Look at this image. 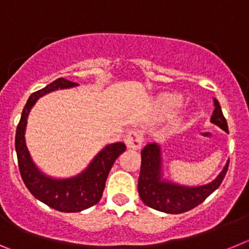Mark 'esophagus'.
<instances>
[{"instance_id":"1","label":"esophagus","mask_w":249,"mask_h":249,"mask_svg":"<svg viewBox=\"0 0 249 249\" xmlns=\"http://www.w3.org/2000/svg\"><path fill=\"white\" fill-rule=\"evenodd\" d=\"M126 144L129 149H140L142 146V142H143V136L140 131H128L126 135Z\"/></svg>"}]
</instances>
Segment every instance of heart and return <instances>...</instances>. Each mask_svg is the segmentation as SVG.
<instances>
[{
  "label": "heart",
  "instance_id": "obj_1",
  "mask_svg": "<svg viewBox=\"0 0 249 249\" xmlns=\"http://www.w3.org/2000/svg\"><path fill=\"white\" fill-rule=\"evenodd\" d=\"M182 105H183V98L179 94L166 93L162 94L157 100V109L163 117H172L181 108Z\"/></svg>",
  "mask_w": 249,
  "mask_h": 249
}]
</instances>
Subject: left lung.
Instances as JSON below:
<instances>
[{
  "label": "left lung",
  "mask_w": 249,
  "mask_h": 249,
  "mask_svg": "<svg viewBox=\"0 0 249 249\" xmlns=\"http://www.w3.org/2000/svg\"><path fill=\"white\" fill-rule=\"evenodd\" d=\"M214 111L211 117V122L214 123L223 131L228 132L227 121L222 113L221 106L215 98ZM142 163H141L140 178H138V193L141 199L146 206L160 212L178 214L192 210L204 201L210 195H212L223 181L227 173L228 163L221 171L213 181L202 186H183L167 181L162 173V155L160 146L156 142H152L144 146L141 151Z\"/></svg>",
  "instance_id": "8db88e82"
}]
</instances>
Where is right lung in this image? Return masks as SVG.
Returning <instances> with one entry per match:
<instances>
[{
  "mask_svg": "<svg viewBox=\"0 0 249 249\" xmlns=\"http://www.w3.org/2000/svg\"><path fill=\"white\" fill-rule=\"evenodd\" d=\"M76 86L78 85L65 78H58L46 86L45 89L31 94L22 111L15 140L19 173L28 191L38 201L43 202L51 208L67 213L81 212L100 202L105 190L106 179L114 160L126 151L123 142L107 144L94 156L86 169L70 178L50 177L39 171L38 167L35 164L25 140L27 118L31 109L36 105L37 100L45 94L56 89H71Z\"/></svg>",
  "mask_w": 249,
  "mask_h": 249,
  "instance_id": "obj_1",
  "label": "right lung"
}]
</instances>
